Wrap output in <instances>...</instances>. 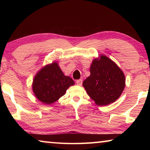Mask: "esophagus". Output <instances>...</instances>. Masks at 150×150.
Returning <instances> with one entry per match:
<instances>
[{"label":"esophagus","instance_id":"1","mask_svg":"<svg viewBox=\"0 0 150 150\" xmlns=\"http://www.w3.org/2000/svg\"><path fill=\"white\" fill-rule=\"evenodd\" d=\"M76 83H77V85H82V83H83V80L82 79H79L77 81H76Z\"/></svg>","mask_w":150,"mask_h":150}]
</instances>
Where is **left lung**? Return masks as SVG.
Masks as SVG:
<instances>
[{"label": "left lung", "mask_w": 150, "mask_h": 150, "mask_svg": "<svg viewBox=\"0 0 150 150\" xmlns=\"http://www.w3.org/2000/svg\"><path fill=\"white\" fill-rule=\"evenodd\" d=\"M90 72L83 86L96 105H110L120 97L125 87V76L113 61L100 55L93 61Z\"/></svg>", "instance_id": "8db88e82"}]
</instances>
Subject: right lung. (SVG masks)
Instances as JSON below:
<instances>
[{
	"label": "right lung",
	"instance_id": "add662e5",
	"mask_svg": "<svg viewBox=\"0 0 150 150\" xmlns=\"http://www.w3.org/2000/svg\"><path fill=\"white\" fill-rule=\"evenodd\" d=\"M75 84L71 78L65 76L55 62L42 68L35 75L32 90L40 102L51 105L65 95L70 86Z\"/></svg>",
	"mask_w": 150,
	"mask_h": 150
}]
</instances>
